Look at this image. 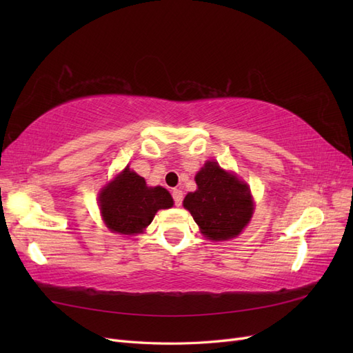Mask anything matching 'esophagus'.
Masks as SVG:
<instances>
[{
    "mask_svg": "<svg viewBox=\"0 0 353 353\" xmlns=\"http://www.w3.org/2000/svg\"><path fill=\"white\" fill-rule=\"evenodd\" d=\"M172 197H174V201H175V206H181V203H183V191L175 188L172 190Z\"/></svg>",
    "mask_w": 353,
    "mask_h": 353,
    "instance_id": "obj_1",
    "label": "esophagus"
}]
</instances>
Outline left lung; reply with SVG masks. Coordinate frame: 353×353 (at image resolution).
Listing matches in <instances>:
<instances>
[{
    "label": "left lung",
    "mask_w": 353,
    "mask_h": 353,
    "mask_svg": "<svg viewBox=\"0 0 353 353\" xmlns=\"http://www.w3.org/2000/svg\"><path fill=\"white\" fill-rule=\"evenodd\" d=\"M194 179L197 190L185 196L183 205L203 236L213 241L237 237L253 215L249 185L215 160H208Z\"/></svg>",
    "instance_id": "8db88e82"
}]
</instances>
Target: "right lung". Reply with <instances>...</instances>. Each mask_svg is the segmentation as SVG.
I'll list each match as a JSON object with an SVG mask.
<instances>
[{"instance_id":"add662e5","label":"right lung","mask_w":353,"mask_h":353,"mask_svg":"<svg viewBox=\"0 0 353 353\" xmlns=\"http://www.w3.org/2000/svg\"><path fill=\"white\" fill-rule=\"evenodd\" d=\"M103 221L112 232L134 236L152 223L156 212L174 206L163 187H148L145 179L126 166L99 196Z\"/></svg>"}]
</instances>
